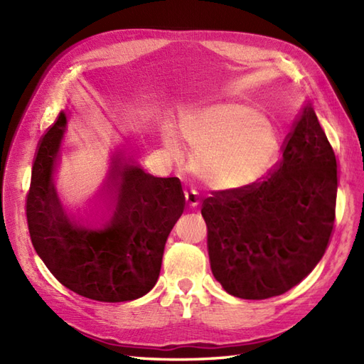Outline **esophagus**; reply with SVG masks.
Masks as SVG:
<instances>
[{"instance_id":"obj_1","label":"esophagus","mask_w":364,"mask_h":364,"mask_svg":"<svg viewBox=\"0 0 364 364\" xmlns=\"http://www.w3.org/2000/svg\"><path fill=\"white\" fill-rule=\"evenodd\" d=\"M184 200H186V205H188L189 208H197L198 203H200L197 192H194V191L186 192V194H184Z\"/></svg>"}]
</instances>
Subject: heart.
Instances as JSON below:
<instances>
[{"instance_id": "1", "label": "heart", "mask_w": 364, "mask_h": 364, "mask_svg": "<svg viewBox=\"0 0 364 364\" xmlns=\"http://www.w3.org/2000/svg\"><path fill=\"white\" fill-rule=\"evenodd\" d=\"M181 137L191 153L192 172L206 188L237 192L259 183L280 158V141L255 107L220 103L200 107L181 119ZM166 149L181 156L180 144L166 133Z\"/></svg>"}]
</instances>
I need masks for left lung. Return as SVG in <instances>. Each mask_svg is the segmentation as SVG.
<instances>
[{"label": "left lung", "instance_id": "8db88e82", "mask_svg": "<svg viewBox=\"0 0 364 364\" xmlns=\"http://www.w3.org/2000/svg\"><path fill=\"white\" fill-rule=\"evenodd\" d=\"M335 151L306 105L280 164L237 192H211L202 215L215 280L239 299L262 300L299 284L326 253L335 225Z\"/></svg>", "mask_w": 364, "mask_h": 364}]
</instances>
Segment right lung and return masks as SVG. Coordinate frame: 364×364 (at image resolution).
Listing matches in <instances>:
<instances>
[{
  "label": "right lung",
  "mask_w": 364,
  "mask_h": 364,
  "mask_svg": "<svg viewBox=\"0 0 364 364\" xmlns=\"http://www.w3.org/2000/svg\"><path fill=\"white\" fill-rule=\"evenodd\" d=\"M67 115L41 139L26 197L29 236L45 266L65 288L98 301H128L156 284L166 241L184 210L178 178H158L117 151L98 191L100 222L68 215L54 188ZM92 215V214H90Z\"/></svg>",
  "instance_id": "add662e5"
}]
</instances>
